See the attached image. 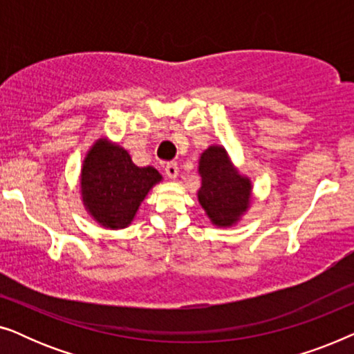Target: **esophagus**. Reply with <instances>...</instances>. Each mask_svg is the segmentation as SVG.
I'll use <instances>...</instances> for the list:
<instances>
[{
	"instance_id": "34e87169",
	"label": "esophagus",
	"mask_w": 354,
	"mask_h": 354,
	"mask_svg": "<svg viewBox=\"0 0 354 354\" xmlns=\"http://www.w3.org/2000/svg\"><path fill=\"white\" fill-rule=\"evenodd\" d=\"M164 171H166V176H167V178H171V180H174V178H177L178 167H177L176 162H169L167 166H166V169H164Z\"/></svg>"
}]
</instances>
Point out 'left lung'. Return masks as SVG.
I'll use <instances>...</instances> for the list:
<instances>
[{
	"mask_svg": "<svg viewBox=\"0 0 354 354\" xmlns=\"http://www.w3.org/2000/svg\"><path fill=\"white\" fill-rule=\"evenodd\" d=\"M198 203L212 225L227 229L243 219L253 200V182L232 162L222 145H211L198 161Z\"/></svg>",
	"mask_w": 354,
	"mask_h": 354,
	"instance_id": "8db88e82",
	"label": "left lung"
}]
</instances>
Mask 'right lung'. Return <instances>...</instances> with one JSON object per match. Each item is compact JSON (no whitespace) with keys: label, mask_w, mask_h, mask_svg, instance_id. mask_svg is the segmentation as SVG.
I'll return each instance as SVG.
<instances>
[{"label":"right lung","mask_w":354,"mask_h":354,"mask_svg":"<svg viewBox=\"0 0 354 354\" xmlns=\"http://www.w3.org/2000/svg\"><path fill=\"white\" fill-rule=\"evenodd\" d=\"M159 182L162 176L156 169L135 166L127 149L101 137L82 162V203L100 227L120 230L132 224L143 200Z\"/></svg>","instance_id":"right-lung-1"}]
</instances>
